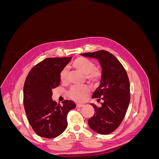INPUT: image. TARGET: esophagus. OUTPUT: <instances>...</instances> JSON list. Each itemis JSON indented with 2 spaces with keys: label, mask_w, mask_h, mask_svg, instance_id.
Masks as SVG:
<instances>
[{
  "label": "esophagus",
  "mask_w": 159,
  "mask_h": 159,
  "mask_svg": "<svg viewBox=\"0 0 159 159\" xmlns=\"http://www.w3.org/2000/svg\"><path fill=\"white\" fill-rule=\"evenodd\" d=\"M76 106H77V107H84V104H80V103H78L76 105Z\"/></svg>",
  "instance_id": "esophagus-1"
}]
</instances>
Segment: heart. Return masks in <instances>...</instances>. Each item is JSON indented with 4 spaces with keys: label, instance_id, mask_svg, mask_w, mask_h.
Returning a JSON list of instances; mask_svg holds the SVG:
<instances>
[{
    "label": "heart",
    "instance_id": "1",
    "mask_svg": "<svg viewBox=\"0 0 159 159\" xmlns=\"http://www.w3.org/2000/svg\"><path fill=\"white\" fill-rule=\"evenodd\" d=\"M71 66L75 70L85 74V80L91 84H98L102 79V71L95 68V63L91 60L83 57H80L72 62ZM68 70L67 68H64L60 72V79L61 82L66 83L68 80ZM89 92V88L87 85L73 86L68 91V95L70 99L76 102H82L85 99Z\"/></svg>",
    "mask_w": 159,
    "mask_h": 159
}]
</instances>
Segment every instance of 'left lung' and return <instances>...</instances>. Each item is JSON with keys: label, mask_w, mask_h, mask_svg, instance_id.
<instances>
[{"label": "left lung", "mask_w": 159, "mask_h": 159, "mask_svg": "<svg viewBox=\"0 0 159 159\" xmlns=\"http://www.w3.org/2000/svg\"><path fill=\"white\" fill-rule=\"evenodd\" d=\"M85 57L99 60L102 67L103 77L99 87L92 98L98 99L102 106L91 104L95 114L88 119V125L94 131L102 134L113 132L125 116L130 102L129 80L125 69L112 54L105 50L84 53Z\"/></svg>", "instance_id": "8db88e82"}]
</instances>
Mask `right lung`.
<instances>
[{
    "mask_svg": "<svg viewBox=\"0 0 159 159\" xmlns=\"http://www.w3.org/2000/svg\"><path fill=\"white\" fill-rule=\"evenodd\" d=\"M71 57H48L30 70L23 89V103L28 121L40 137L52 139L67 127V115L75 107L74 102L64 100L62 105L52 99V89L58 87L62 69Z\"/></svg>",
    "mask_w": 159,
    "mask_h": 159,
    "instance_id": "right-lung-1",
    "label": "right lung"
}]
</instances>
